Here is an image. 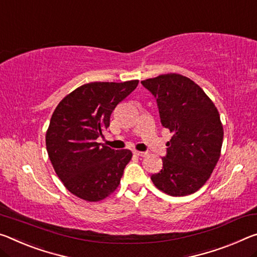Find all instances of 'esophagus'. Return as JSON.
I'll return each mask as SVG.
<instances>
[{
  "mask_svg": "<svg viewBox=\"0 0 257 257\" xmlns=\"http://www.w3.org/2000/svg\"><path fill=\"white\" fill-rule=\"evenodd\" d=\"M134 154L137 157H145L146 152H141V151H134Z\"/></svg>",
  "mask_w": 257,
  "mask_h": 257,
  "instance_id": "esophagus-1",
  "label": "esophagus"
}]
</instances>
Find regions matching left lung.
Here are the masks:
<instances>
[{
    "instance_id": "obj_1",
    "label": "left lung",
    "mask_w": 257,
    "mask_h": 257,
    "mask_svg": "<svg viewBox=\"0 0 257 257\" xmlns=\"http://www.w3.org/2000/svg\"><path fill=\"white\" fill-rule=\"evenodd\" d=\"M156 97L161 124L173 134L153 184L172 197L192 194L208 181L223 143L216 106L189 77L176 73L142 81Z\"/></svg>"
}]
</instances>
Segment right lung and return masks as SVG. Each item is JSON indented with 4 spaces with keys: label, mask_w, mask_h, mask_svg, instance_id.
I'll return each instance as SVG.
<instances>
[{
    "label": "right lung",
    "mask_w": 257,
    "mask_h": 257,
    "mask_svg": "<svg viewBox=\"0 0 257 257\" xmlns=\"http://www.w3.org/2000/svg\"><path fill=\"white\" fill-rule=\"evenodd\" d=\"M137 85L138 80L83 84L52 113L46 135L48 156L57 176L77 198L99 201L119 186L132 151L113 150L97 138L108 128L113 109Z\"/></svg>",
    "instance_id": "add662e5"
}]
</instances>
